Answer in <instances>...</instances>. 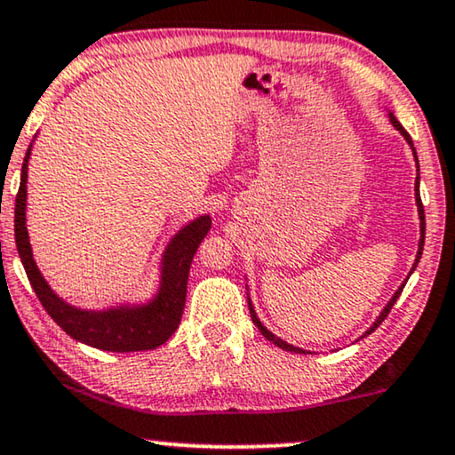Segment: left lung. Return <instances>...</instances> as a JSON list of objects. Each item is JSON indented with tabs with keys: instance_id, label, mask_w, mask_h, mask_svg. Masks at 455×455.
Here are the masks:
<instances>
[{
	"instance_id": "obj_1",
	"label": "left lung",
	"mask_w": 455,
	"mask_h": 455,
	"mask_svg": "<svg viewBox=\"0 0 455 455\" xmlns=\"http://www.w3.org/2000/svg\"><path fill=\"white\" fill-rule=\"evenodd\" d=\"M388 117H390V124H393V125H395V130H399V134H401V136H403V138H405V140H407V145H410V147H411V151H413V157H416V164H418V155H416V148H413V142H411V138H410V134H407V132H405V128H403V125H401L399 122H396V117H395V115H393V113H388ZM418 187H419V165H418V180H416V204H418V212H419V233H422V237H419V243H418V256H416V262H413V267H411V270H410V275L413 273V270H416V267H418V262H419V258H422V250H424V228H427V224H424V208H422V199H419ZM407 279H410V277H407ZM405 283H407V281H403V285H401V287H399V290H396V291H395V296H393V298H390V300H388V304H387V307H384V310H382V313H380V317H378L376 321H373V325L370 327V330H367V331L363 333V336H370V333H371L373 330H376V327H378V325H380L384 319H387V317H388L390 308H393V307H395L396 298H399V296H401V291H403V287H405ZM247 307H250V315H251V321H254V325L258 327V330H260V333H262V336H264V338H267V340H270V342H273V344H277V347H279V348H283V350H290V353H307V350L298 348V347H294V344H287L285 340H281V338H277V336H275V333H270V331L267 330V327H264V325H262V321H260V319H258V315H256V310H254V304H251V300H250V296H247Z\"/></svg>"
}]
</instances>
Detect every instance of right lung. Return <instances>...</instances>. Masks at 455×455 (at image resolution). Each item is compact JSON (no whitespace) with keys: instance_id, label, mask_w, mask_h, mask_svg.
<instances>
[{"instance_id":"add662e5","label":"right lung","mask_w":455,"mask_h":455,"mask_svg":"<svg viewBox=\"0 0 455 455\" xmlns=\"http://www.w3.org/2000/svg\"><path fill=\"white\" fill-rule=\"evenodd\" d=\"M31 147L25 155L20 172V187L14 208V237L20 262L27 270L33 290L48 310L52 319L68 336L88 347L108 350V353H134L153 350L164 344L180 325L187 300L188 268L201 241L212 228V218L199 216L178 231L165 247L161 258V281L153 300L147 304H122L105 310H85L71 307L54 294V290L39 273L33 260L31 243L27 233V165Z\"/></svg>"}]
</instances>
